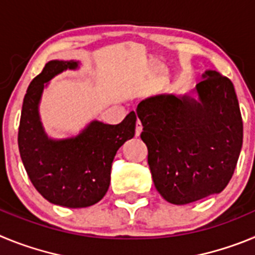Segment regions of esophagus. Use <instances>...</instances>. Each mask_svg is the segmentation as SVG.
<instances>
[{"mask_svg":"<svg viewBox=\"0 0 255 255\" xmlns=\"http://www.w3.org/2000/svg\"><path fill=\"white\" fill-rule=\"evenodd\" d=\"M141 129H143V126H141L140 121H136V125H135V135H136V136H139V135H140Z\"/></svg>","mask_w":255,"mask_h":255,"instance_id":"obj_1","label":"esophagus"}]
</instances>
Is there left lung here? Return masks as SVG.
<instances>
[{"mask_svg": "<svg viewBox=\"0 0 255 255\" xmlns=\"http://www.w3.org/2000/svg\"><path fill=\"white\" fill-rule=\"evenodd\" d=\"M195 92L198 101L162 94L136 107L155 189L179 206L224 190L243 145V119L231 80L209 70Z\"/></svg>", "mask_w": 255, "mask_h": 255, "instance_id": "obj_1", "label": "left lung"}]
</instances>
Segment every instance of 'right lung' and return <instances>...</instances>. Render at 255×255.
<instances>
[{"label":"right lung","instance_id":"1","mask_svg":"<svg viewBox=\"0 0 255 255\" xmlns=\"http://www.w3.org/2000/svg\"><path fill=\"white\" fill-rule=\"evenodd\" d=\"M75 61H49L28 87L20 117V157L31 184L44 199L67 208H84L98 203L111 180L117 149L135 134L134 111L117 125L93 121L78 136L52 140L44 132L38 103L47 82Z\"/></svg>","mask_w":255,"mask_h":255}]
</instances>
